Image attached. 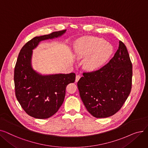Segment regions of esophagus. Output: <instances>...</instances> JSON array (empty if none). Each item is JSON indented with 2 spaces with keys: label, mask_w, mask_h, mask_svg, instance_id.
Instances as JSON below:
<instances>
[{
  "label": "esophagus",
  "mask_w": 148,
  "mask_h": 148,
  "mask_svg": "<svg viewBox=\"0 0 148 148\" xmlns=\"http://www.w3.org/2000/svg\"><path fill=\"white\" fill-rule=\"evenodd\" d=\"M80 79V75H77L76 77H75V82H78Z\"/></svg>",
  "instance_id": "esophagus-1"
}]
</instances>
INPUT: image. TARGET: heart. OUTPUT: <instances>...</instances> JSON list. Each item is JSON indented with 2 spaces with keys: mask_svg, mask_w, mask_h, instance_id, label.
<instances>
[{
  "mask_svg": "<svg viewBox=\"0 0 148 148\" xmlns=\"http://www.w3.org/2000/svg\"><path fill=\"white\" fill-rule=\"evenodd\" d=\"M77 58H86L84 66L89 70H95L103 66L113 53V47L102 38L88 37L79 40L75 45Z\"/></svg>",
  "mask_w": 148,
  "mask_h": 148,
  "instance_id": "heart-1",
  "label": "heart"
}]
</instances>
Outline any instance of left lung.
I'll use <instances>...</instances> for the list:
<instances>
[{
	"label": "left lung",
	"mask_w": 148,
	"mask_h": 148,
	"mask_svg": "<svg viewBox=\"0 0 148 148\" xmlns=\"http://www.w3.org/2000/svg\"><path fill=\"white\" fill-rule=\"evenodd\" d=\"M133 66L125 45L118 49L108 64L95 71L83 73L77 82L82 101L97 118L117 113L128 97L132 86Z\"/></svg>",
	"instance_id": "obj_1"
}]
</instances>
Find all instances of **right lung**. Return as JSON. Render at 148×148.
Segmentation results:
<instances>
[{"label": "right lung", "instance_id": "add662e5", "mask_svg": "<svg viewBox=\"0 0 148 148\" xmlns=\"http://www.w3.org/2000/svg\"><path fill=\"white\" fill-rule=\"evenodd\" d=\"M63 30L36 36L21 49L14 68L15 96L25 112L36 119H47L55 114L63 103L66 86L74 83L75 74H58L42 75L31 65L32 50L40 41L58 38Z\"/></svg>", "mask_w": 148, "mask_h": 148}]
</instances>
